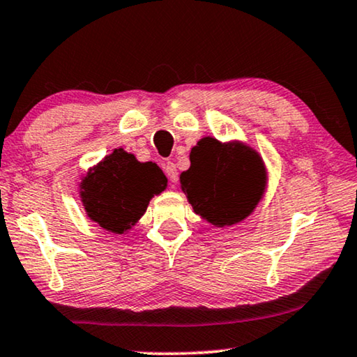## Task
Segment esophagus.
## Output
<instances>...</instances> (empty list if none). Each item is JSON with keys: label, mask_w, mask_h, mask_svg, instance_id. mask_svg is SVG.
<instances>
[{"label": "esophagus", "mask_w": 357, "mask_h": 357, "mask_svg": "<svg viewBox=\"0 0 357 357\" xmlns=\"http://www.w3.org/2000/svg\"><path fill=\"white\" fill-rule=\"evenodd\" d=\"M162 169H164V172H166L167 178L171 180L172 183L177 182V180H178V172H177V167H175V164H174V162H171V161L164 162Z\"/></svg>", "instance_id": "1"}]
</instances>
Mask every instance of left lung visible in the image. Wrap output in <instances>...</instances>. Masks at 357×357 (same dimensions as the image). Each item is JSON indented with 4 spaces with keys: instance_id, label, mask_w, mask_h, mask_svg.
<instances>
[{
    "instance_id": "left-lung-1",
    "label": "left lung",
    "mask_w": 357,
    "mask_h": 357,
    "mask_svg": "<svg viewBox=\"0 0 357 357\" xmlns=\"http://www.w3.org/2000/svg\"><path fill=\"white\" fill-rule=\"evenodd\" d=\"M190 161L180 183L196 213L225 227L244 220L254 211L266 183L265 166L254 150L206 137L191 150Z\"/></svg>"
}]
</instances>
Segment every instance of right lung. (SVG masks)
<instances>
[{"mask_svg": "<svg viewBox=\"0 0 357 357\" xmlns=\"http://www.w3.org/2000/svg\"><path fill=\"white\" fill-rule=\"evenodd\" d=\"M166 183V175L155 162H139L119 148L86 175L81 197L91 220L123 234L144 215L148 202Z\"/></svg>", "mask_w": 357, "mask_h": 357, "instance_id": "right-lung-1", "label": "right lung"}]
</instances>
